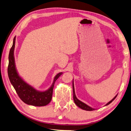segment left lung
<instances>
[{"label": "left lung", "instance_id": "1", "mask_svg": "<svg viewBox=\"0 0 131 131\" xmlns=\"http://www.w3.org/2000/svg\"><path fill=\"white\" fill-rule=\"evenodd\" d=\"M73 100H74V101L75 104H76V105H77V106L79 107V108H80L81 109H84V110H85V111H94L95 110V109L92 108V107L89 106V105H86V104H85L84 103H83V102L81 101L80 100H79L77 98V97H76L75 96V91H74V82L73 81ZM117 97V95L114 97V98L112 100H111L109 102H108V103H107L106 105H109V104H111L112 102L114 100H115L116 99V97Z\"/></svg>", "mask_w": 131, "mask_h": 131}]
</instances>
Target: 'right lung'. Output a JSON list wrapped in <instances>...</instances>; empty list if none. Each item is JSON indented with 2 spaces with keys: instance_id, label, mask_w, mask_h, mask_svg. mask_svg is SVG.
I'll use <instances>...</instances> for the list:
<instances>
[{
  "instance_id": "obj_1",
  "label": "right lung",
  "mask_w": 131,
  "mask_h": 131,
  "mask_svg": "<svg viewBox=\"0 0 131 131\" xmlns=\"http://www.w3.org/2000/svg\"><path fill=\"white\" fill-rule=\"evenodd\" d=\"M15 37L13 40V44L9 50L8 56V75L9 81L16 90L19 98L28 105L43 106L47 105L51 101L53 95L54 84L62 72L59 73L54 78L53 82L49 89L46 91H38L32 86L26 82L19 75L16 70L15 59H14V49H15Z\"/></svg>"
}]
</instances>
